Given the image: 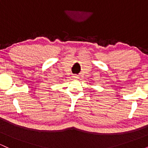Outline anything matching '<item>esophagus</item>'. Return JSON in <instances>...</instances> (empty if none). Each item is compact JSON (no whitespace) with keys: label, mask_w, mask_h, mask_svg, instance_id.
Returning <instances> with one entry per match:
<instances>
[{"label":"esophagus","mask_w":148,"mask_h":148,"mask_svg":"<svg viewBox=\"0 0 148 148\" xmlns=\"http://www.w3.org/2000/svg\"><path fill=\"white\" fill-rule=\"evenodd\" d=\"M73 77H74V78H75V79H79V76H78V75H74V76H73Z\"/></svg>","instance_id":"esophagus-1"}]
</instances>
